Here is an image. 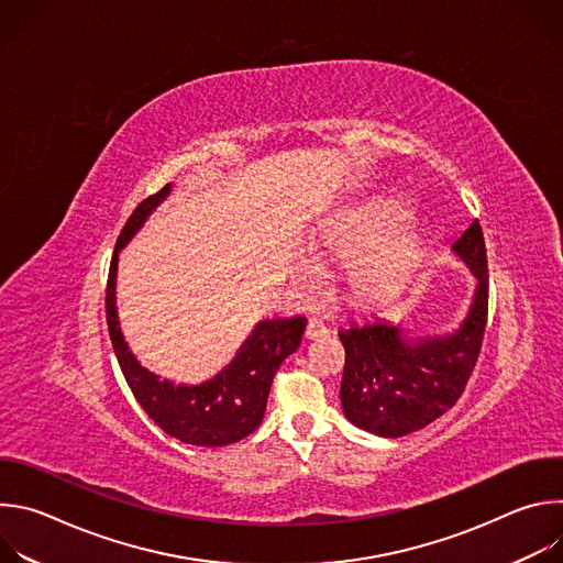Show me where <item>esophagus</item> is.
Listing matches in <instances>:
<instances>
[{
    "label": "esophagus",
    "mask_w": 563,
    "mask_h": 563,
    "mask_svg": "<svg viewBox=\"0 0 563 563\" xmlns=\"http://www.w3.org/2000/svg\"><path fill=\"white\" fill-rule=\"evenodd\" d=\"M328 334H330V328L323 323V320H318V318H309L307 330H305V336H307L309 341L323 339V336H328Z\"/></svg>",
    "instance_id": "obj_1"
}]
</instances>
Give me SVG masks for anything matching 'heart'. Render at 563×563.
Wrapping results in <instances>:
<instances>
[{
  "instance_id": "obj_1",
  "label": "heart",
  "mask_w": 563,
  "mask_h": 563,
  "mask_svg": "<svg viewBox=\"0 0 563 563\" xmlns=\"http://www.w3.org/2000/svg\"><path fill=\"white\" fill-rule=\"evenodd\" d=\"M408 211L383 202L361 207L313 238V252L320 261L345 265V294L356 305H383L406 285L423 256V240L417 229L400 227ZM296 285L311 289L323 278V267L307 254L291 265Z\"/></svg>"
}]
</instances>
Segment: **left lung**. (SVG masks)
<instances>
[{
    "label": "left lung",
    "instance_id": "8db88e82",
    "mask_svg": "<svg viewBox=\"0 0 563 563\" xmlns=\"http://www.w3.org/2000/svg\"><path fill=\"white\" fill-rule=\"evenodd\" d=\"M452 254L476 278L459 328L415 334L404 323L374 318L339 332L345 347L341 406L356 428L398 439L423 430L459 400L478 358L488 316L486 243L476 220L454 240Z\"/></svg>",
    "mask_w": 563,
    "mask_h": 563
}]
</instances>
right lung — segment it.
Here are the masks:
<instances>
[{"mask_svg":"<svg viewBox=\"0 0 563 563\" xmlns=\"http://www.w3.org/2000/svg\"><path fill=\"white\" fill-rule=\"evenodd\" d=\"M172 189L174 185H167L163 191L146 198L126 220L118 238L107 283L109 336L135 400L159 430L189 445L222 448L245 439L261 426L274 374L280 363L298 350L307 318L258 320L235 356L216 376L196 385L159 378L155 372L146 369L131 352L120 328L115 302L118 261L120 252L144 227L148 216L169 198Z\"/></svg>","mask_w":563,"mask_h":563,"instance_id":"1","label":"right lung"}]
</instances>
